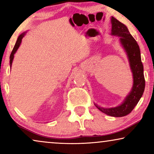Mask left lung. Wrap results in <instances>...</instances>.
I'll return each mask as SVG.
<instances>
[{"instance_id":"left-lung-1","label":"left lung","mask_w":154,"mask_h":154,"mask_svg":"<svg viewBox=\"0 0 154 154\" xmlns=\"http://www.w3.org/2000/svg\"><path fill=\"white\" fill-rule=\"evenodd\" d=\"M111 35L120 37V43L127 54L130 69L133 75V85L130 93L119 106L112 108H103L94 104L99 110L113 117H122L129 114L137 104L144 93L145 80L144 67L141 60L140 50L137 43L130 34L127 26L111 17Z\"/></svg>"}]
</instances>
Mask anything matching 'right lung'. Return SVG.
Here are the masks:
<instances>
[{
    "instance_id": "obj_1",
    "label": "right lung",
    "mask_w": 154,
    "mask_h": 154,
    "mask_svg": "<svg viewBox=\"0 0 154 154\" xmlns=\"http://www.w3.org/2000/svg\"><path fill=\"white\" fill-rule=\"evenodd\" d=\"M25 34H26V32L22 33V34H20V35H19L18 38H17V42H16L15 45H14V46L13 50H12V51L11 52V54H10V67L12 66V61H13V59H14V54L17 52V50L19 47H20V44H21V43H22V40L23 38V37L24 36Z\"/></svg>"
}]
</instances>
